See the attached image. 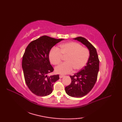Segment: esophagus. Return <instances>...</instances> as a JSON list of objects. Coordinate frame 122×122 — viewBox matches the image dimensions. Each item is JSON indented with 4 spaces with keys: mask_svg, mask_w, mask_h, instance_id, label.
<instances>
[{
    "mask_svg": "<svg viewBox=\"0 0 122 122\" xmlns=\"http://www.w3.org/2000/svg\"><path fill=\"white\" fill-rule=\"evenodd\" d=\"M64 76H63V75H60L59 76V77L60 78H62V77H63Z\"/></svg>",
    "mask_w": 122,
    "mask_h": 122,
    "instance_id": "34e87169",
    "label": "esophagus"
}]
</instances>
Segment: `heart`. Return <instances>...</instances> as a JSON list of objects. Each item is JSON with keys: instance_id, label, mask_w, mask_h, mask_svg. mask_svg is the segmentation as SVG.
<instances>
[{"instance_id": "b5f03b06", "label": "heart", "mask_w": 122, "mask_h": 122, "mask_svg": "<svg viewBox=\"0 0 122 122\" xmlns=\"http://www.w3.org/2000/svg\"><path fill=\"white\" fill-rule=\"evenodd\" d=\"M89 56L90 52L87 48L74 42L62 44L60 46V50L53 48L49 54V60L54 65L59 64L63 57H66V63L60 64L55 68L56 73L61 74L70 73L73 69L75 71L81 70L86 64Z\"/></svg>"}]
</instances>
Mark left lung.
<instances>
[{
  "label": "left lung",
  "mask_w": 122,
  "mask_h": 122,
  "mask_svg": "<svg viewBox=\"0 0 122 122\" xmlns=\"http://www.w3.org/2000/svg\"><path fill=\"white\" fill-rule=\"evenodd\" d=\"M73 39L86 46L89 50L90 56L86 66L77 73L70 76L71 83L65 87V91L71 97H82L91 91L97 81L99 71V59L96 49L86 39L79 37Z\"/></svg>",
  "instance_id": "obj_1"
}]
</instances>
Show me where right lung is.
I'll use <instances>...</instances> for the list:
<instances>
[{"mask_svg": "<svg viewBox=\"0 0 122 122\" xmlns=\"http://www.w3.org/2000/svg\"><path fill=\"white\" fill-rule=\"evenodd\" d=\"M63 40L43 36L31 42L25 49L22 68L26 84L35 95L45 97L52 92L53 84L59 79V76H48L54 70L49 54L54 45Z\"/></svg>", "mask_w": 122, "mask_h": 122, "instance_id": "1", "label": "right lung"}]
</instances>
